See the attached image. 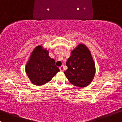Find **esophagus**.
<instances>
[{"label":"esophagus","mask_w":122,"mask_h":122,"mask_svg":"<svg viewBox=\"0 0 122 122\" xmlns=\"http://www.w3.org/2000/svg\"><path fill=\"white\" fill-rule=\"evenodd\" d=\"M59 69L60 70H61V71H63L64 70V69H65V67H64V66H61V67H59Z\"/></svg>","instance_id":"1"}]
</instances>
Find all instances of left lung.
<instances>
[{
    "label": "left lung",
    "instance_id": "1",
    "mask_svg": "<svg viewBox=\"0 0 122 122\" xmlns=\"http://www.w3.org/2000/svg\"><path fill=\"white\" fill-rule=\"evenodd\" d=\"M64 72L69 81L74 86L85 87L91 83L96 72L95 63L91 52L83 43H79L71 51Z\"/></svg>",
    "mask_w": 122,
    "mask_h": 122
}]
</instances>
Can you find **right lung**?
Wrapping results in <instances>:
<instances>
[{"instance_id":"right-lung-1","label":"right lung","mask_w":122,"mask_h":122,"mask_svg":"<svg viewBox=\"0 0 122 122\" xmlns=\"http://www.w3.org/2000/svg\"><path fill=\"white\" fill-rule=\"evenodd\" d=\"M48 50L39 45L31 52L25 66V71L31 82L41 86L47 83L60 71L55 61L49 56Z\"/></svg>"}]
</instances>
